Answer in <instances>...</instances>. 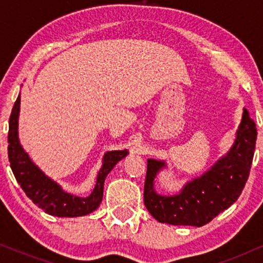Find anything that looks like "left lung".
Masks as SVG:
<instances>
[{"mask_svg":"<svg viewBox=\"0 0 263 263\" xmlns=\"http://www.w3.org/2000/svg\"><path fill=\"white\" fill-rule=\"evenodd\" d=\"M256 138L255 122L243 109L235 141L228 153L174 195H161L154 185L158 174L167 167L166 161L147 159L143 201L151 215L165 224L200 228L228 210L238 199L249 177Z\"/></svg>","mask_w":263,"mask_h":263,"instance_id":"8db88e82","label":"left lung"}]
</instances>
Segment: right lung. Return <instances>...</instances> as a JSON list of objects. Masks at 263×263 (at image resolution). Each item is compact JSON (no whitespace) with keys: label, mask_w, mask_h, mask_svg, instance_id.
Masks as SVG:
<instances>
[{"label":"right lung","mask_w":263,"mask_h":263,"mask_svg":"<svg viewBox=\"0 0 263 263\" xmlns=\"http://www.w3.org/2000/svg\"><path fill=\"white\" fill-rule=\"evenodd\" d=\"M19 114L20 95L14 103L9 118L8 158L13 174L25 194L45 213L55 217H82L96 211L103 200L104 182L106 176L118 161L128 156V151H109L104 154L102 167L97 175V182L92 193L87 197L73 195L64 192L59 183L46 176L23 148L17 130Z\"/></svg>","instance_id":"1"}]
</instances>
